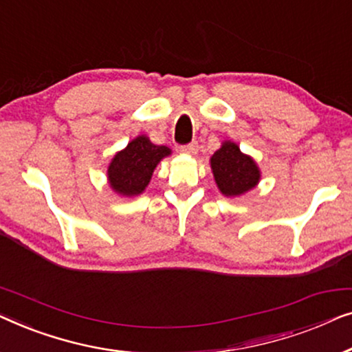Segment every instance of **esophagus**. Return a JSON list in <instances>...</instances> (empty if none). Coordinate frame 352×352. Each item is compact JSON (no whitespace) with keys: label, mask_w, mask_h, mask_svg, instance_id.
Wrapping results in <instances>:
<instances>
[{"label":"esophagus","mask_w":352,"mask_h":352,"mask_svg":"<svg viewBox=\"0 0 352 352\" xmlns=\"http://www.w3.org/2000/svg\"><path fill=\"white\" fill-rule=\"evenodd\" d=\"M197 150H199V146H197L196 142H191L190 145H185L182 146V151L186 153V155H196Z\"/></svg>","instance_id":"1"}]
</instances>
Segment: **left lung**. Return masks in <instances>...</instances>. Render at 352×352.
<instances>
[{"label": "left lung", "mask_w": 352, "mask_h": 352, "mask_svg": "<svg viewBox=\"0 0 352 352\" xmlns=\"http://www.w3.org/2000/svg\"><path fill=\"white\" fill-rule=\"evenodd\" d=\"M209 162L217 188L226 197L245 195L261 180V170L254 157L242 153L239 145L231 140L221 142Z\"/></svg>", "instance_id": "obj_1"}]
</instances>
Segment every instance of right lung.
<instances>
[{
	"instance_id": "add662e5",
	"label": "right lung",
	"mask_w": 352,
	"mask_h": 352,
	"mask_svg": "<svg viewBox=\"0 0 352 352\" xmlns=\"http://www.w3.org/2000/svg\"><path fill=\"white\" fill-rule=\"evenodd\" d=\"M172 150L155 145L146 135H137L118 151L107 169V180L111 191L122 197L140 196L150 185L157 164L170 156Z\"/></svg>"
}]
</instances>
